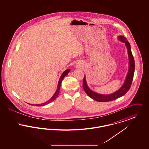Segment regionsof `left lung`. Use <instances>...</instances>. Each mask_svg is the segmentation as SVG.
<instances>
[{
	"label": "left lung",
	"mask_w": 149,
	"mask_h": 149,
	"mask_svg": "<svg viewBox=\"0 0 149 149\" xmlns=\"http://www.w3.org/2000/svg\"><path fill=\"white\" fill-rule=\"evenodd\" d=\"M118 39L120 40V41L125 43L126 47L127 48L128 55V58H129V70L128 72L127 77L123 85H122V86L118 91L109 95H102V94H99L97 93L93 92L92 91H91L89 88V87L86 84V82L84 77L83 79V86L85 93L87 94V95L89 97H91V98L96 101L102 102H109V101H112V100L117 99L118 98H120V97L124 95L127 92L132 84L134 75V71H135V65L134 58L131 50L130 44L128 42L126 38H125L123 36H119Z\"/></svg>",
	"instance_id": "8db88e82"
}]
</instances>
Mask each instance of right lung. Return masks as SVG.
<instances>
[{
  "instance_id": "1",
  "label": "right lung",
  "mask_w": 149,
  "mask_h": 149,
  "mask_svg": "<svg viewBox=\"0 0 149 149\" xmlns=\"http://www.w3.org/2000/svg\"><path fill=\"white\" fill-rule=\"evenodd\" d=\"M70 71V69H68V70H66L65 71L63 72V73L62 74V75H61L60 78V79H59V81H58V85H57V88L56 91V92L55 93L54 95L52 97V98H51L50 100H49L48 101H47L46 102L43 103L42 104H35L36 106H45V105H46V104H47L50 103H51V102L54 101L55 99H56V98L57 97V96H58V94H59V92H60V86H61V84L62 80H63V79H64V77H65L66 75H68V74L69 72V71ZM30 105H32V104H31Z\"/></svg>"
}]
</instances>
